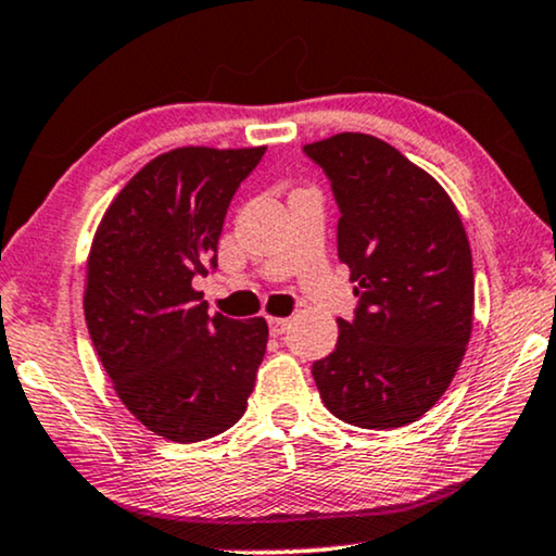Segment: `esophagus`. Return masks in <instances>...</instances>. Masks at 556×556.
I'll return each instance as SVG.
<instances>
[{
	"label": "esophagus",
	"instance_id": "esophagus-1",
	"mask_svg": "<svg viewBox=\"0 0 556 556\" xmlns=\"http://www.w3.org/2000/svg\"><path fill=\"white\" fill-rule=\"evenodd\" d=\"M268 326H270L273 337H280V333H286V329H288V318L270 316V318H268Z\"/></svg>",
	"mask_w": 556,
	"mask_h": 556
}]
</instances>
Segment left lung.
Instances as JSON below:
<instances>
[{
	"label": "left lung",
	"mask_w": 556,
	"mask_h": 556,
	"mask_svg": "<svg viewBox=\"0 0 556 556\" xmlns=\"http://www.w3.org/2000/svg\"><path fill=\"white\" fill-rule=\"evenodd\" d=\"M303 151L331 179L339 261L359 295L337 349L314 362L324 405L356 428L415 422L443 397L473 329V261L458 210L435 177L369 134Z\"/></svg>",
	"instance_id": "left-lung-1"
}]
</instances>
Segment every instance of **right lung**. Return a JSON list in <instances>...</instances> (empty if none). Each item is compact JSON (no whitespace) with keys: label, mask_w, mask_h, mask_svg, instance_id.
<instances>
[{"label":"right lung","mask_w":556,"mask_h":556,"mask_svg":"<svg viewBox=\"0 0 556 556\" xmlns=\"http://www.w3.org/2000/svg\"><path fill=\"white\" fill-rule=\"evenodd\" d=\"M263 154H159L113 197L93 235L83 293L90 341L128 413L174 443L240 420L268 344L265 318L210 316L192 286L217 265L227 207Z\"/></svg>","instance_id":"add662e5"}]
</instances>
